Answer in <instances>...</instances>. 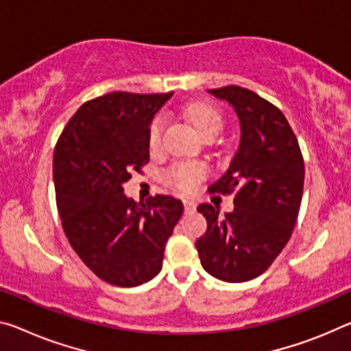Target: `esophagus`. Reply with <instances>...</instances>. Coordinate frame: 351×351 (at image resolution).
<instances>
[{
  "label": "esophagus",
  "instance_id": "obj_1",
  "mask_svg": "<svg viewBox=\"0 0 351 351\" xmlns=\"http://www.w3.org/2000/svg\"><path fill=\"white\" fill-rule=\"evenodd\" d=\"M197 209V204L191 202V199H184V210L186 213H193Z\"/></svg>",
  "mask_w": 351,
  "mask_h": 351
}]
</instances>
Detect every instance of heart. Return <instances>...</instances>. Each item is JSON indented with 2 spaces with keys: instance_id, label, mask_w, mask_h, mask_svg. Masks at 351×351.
<instances>
[{
  "instance_id": "obj_1",
  "label": "heart",
  "mask_w": 351,
  "mask_h": 351,
  "mask_svg": "<svg viewBox=\"0 0 351 351\" xmlns=\"http://www.w3.org/2000/svg\"><path fill=\"white\" fill-rule=\"evenodd\" d=\"M186 115L192 126L203 138L215 137L223 130V119L219 110L206 103H193L187 108ZM164 130V117L158 115L149 125L148 145L156 149L160 145V136ZM204 175L203 165L199 164H178L167 173V182L170 186L180 189L182 192L192 191L197 186V181Z\"/></svg>"
}]
</instances>
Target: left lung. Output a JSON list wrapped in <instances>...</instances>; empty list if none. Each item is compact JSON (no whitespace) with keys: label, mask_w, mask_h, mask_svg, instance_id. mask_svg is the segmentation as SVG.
<instances>
[{"label":"left lung","mask_w":351,"mask_h":351,"mask_svg":"<svg viewBox=\"0 0 351 351\" xmlns=\"http://www.w3.org/2000/svg\"><path fill=\"white\" fill-rule=\"evenodd\" d=\"M208 93L234 109L241 138L228 170L209 186V192L234 193V209L220 217L213 204H199L208 230L195 247L209 275L243 282L269 269L291 239L304 162L291 125L274 104L239 86Z\"/></svg>","instance_id":"left-lung-1"}]
</instances>
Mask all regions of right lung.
Returning a JSON list of instances; mask_svg holds the SVG:
<instances>
[{
	"mask_svg": "<svg viewBox=\"0 0 351 351\" xmlns=\"http://www.w3.org/2000/svg\"><path fill=\"white\" fill-rule=\"evenodd\" d=\"M173 93L112 92L81 106L56 143L53 180L70 245L103 281L134 287L159 274L181 199L125 195L131 171L149 160L148 131Z\"/></svg>",
	"mask_w": 351,
	"mask_h": 351,
	"instance_id": "add662e5",
	"label": "right lung"
}]
</instances>
